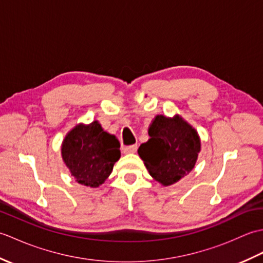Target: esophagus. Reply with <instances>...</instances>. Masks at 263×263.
<instances>
[{
	"mask_svg": "<svg viewBox=\"0 0 263 263\" xmlns=\"http://www.w3.org/2000/svg\"><path fill=\"white\" fill-rule=\"evenodd\" d=\"M138 146L137 144H131V146H126L123 148V153L124 154H135L137 152Z\"/></svg>",
	"mask_w": 263,
	"mask_h": 263,
	"instance_id": "esophagus-1",
	"label": "esophagus"
}]
</instances>
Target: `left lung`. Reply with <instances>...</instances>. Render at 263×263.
Returning <instances> with one entry per match:
<instances>
[{"label":"left lung","instance_id":"obj_1","mask_svg":"<svg viewBox=\"0 0 263 263\" xmlns=\"http://www.w3.org/2000/svg\"><path fill=\"white\" fill-rule=\"evenodd\" d=\"M148 133L150 139L138 153L156 181L172 185L192 171L201 143L197 131L182 117L157 115Z\"/></svg>","mask_w":263,"mask_h":263}]
</instances>
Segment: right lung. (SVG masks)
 <instances>
[{
	"label": "right lung",
	"instance_id": "1",
	"mask_svg": "<svg viewBox=\"0 0 263 263\" xmlns=\"http://www.w3.org/2000/svg\"><path fill=\"white\" fill-rule=\"evenodd\" d=\"M62 157L76 181L97 187L105 182L121 157L120 142L105 132L97 121L77 125L65 137Z\"/></svg>",
	"mask_w": 263,
	"mask_h": 263
}]
</instances>
